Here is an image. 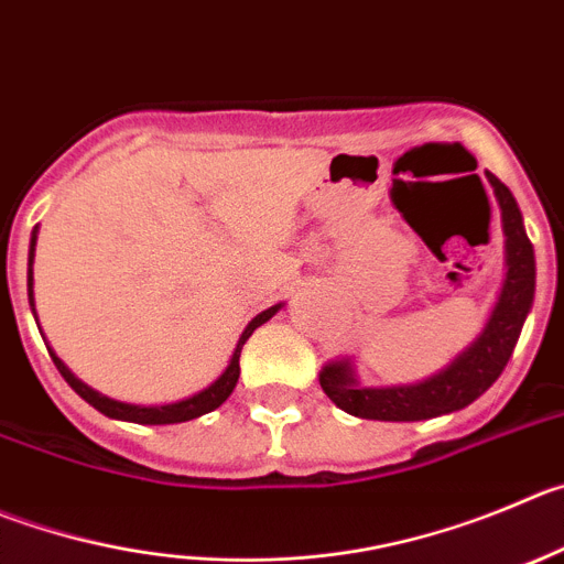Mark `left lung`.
<instances>
[{"label":"left lung","mask_w":564,"mask_h":564,"mask_svg":"<svg viewBox=\"0 0 564 564\" xmlns=\"http://www.w3.org/2000/svg\"><path fill=\"white\" fill-rule=\"evenodd\" d=\"M484 175L501 205L503 236H507V278L481 334L462 354H456L451 365L414 383L361 387L350 361H330L319 372V387L341 412L365 420H383V423L431 420L470 406L503 372L534 303L536 267L534 247L525 236L523 214L512 192L492 172H484Z\"/></svg>","instance_id":"8db88e82"}]
</instances>
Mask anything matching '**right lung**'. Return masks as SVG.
<instances>
[{
    "mask_svg": "<svg viewBox=\"0 0 564 564\" xmlns=\"http://www.w3.org/2000/svg\"><path fill=\"white\" fill-rule=\"evenodd\" d=\"M35 241H39V228L33 230V236H30V256H28V297H30V306H33V314H35V297H33V261H35ZM283 308V303H275V306H270L267 312L256 314V317L247 323V328L241 330L239 341H236V350L234 356H230L228 367L223 370V376L217 378V381H210L208 387L199 389V392L188 394V398H183V401H175V403H155V406H139V403H122V401H113V398H108V394L97 392V389H91L88 383H83L80 378L75 376V372L68 370L66 365H63L61 359L55 356V350L50 347V356L52 361H55L57 372H61L63 378H66V383L72 389H75L77 394H80L83 401L91 403L97 412H102L105 417L110 420H124V423H139V425H172V423H186V420H194V417H203V414L214 412V409L223 406L225 401L230 398V392L236 389V381H239V356H241V347H245V341L250 339L252 330L258 328V325H264L267 319L275 317L278 312ZM39 319V317H35ZM41 330V328H39ZM46 341V339H44Z\"/></svg>",
    "mask_w": 564,
    "mask_h": 564,
    "instance_id": "right-lung-1",
    "label": "right lung"
}]
</instances>
